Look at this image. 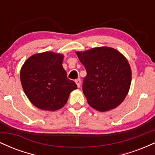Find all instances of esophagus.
<instances>
[{
    "label": "esophagus",
    "mask_w": 155,
    "mask_h": 155,
    "mask_svg": "<svg viewBox=\"0 0 155 155\" xmlns=\"http://www.w3.org/2000/svg\"><path fill=\"white\" fill-rule=\"evenodd\" d=\"M75 82L76 84V85H77L78 87H80V86H81V79H76L75 81Z\"/></svg>",
    "instance_id": "1"
}]
</instances>
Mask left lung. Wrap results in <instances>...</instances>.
I'll return each instance as SVG.
<instances>
[{
  "instance_id": "8db88e82",
  "label": "left lung",
  "mask_w": 155,
  "mask_h": 155,
  "mask_svg": "<svg viewBox=\"0 0 155 155\" xmlns=\"http://www.w3.org/2000/svg\"><path fill=\"white\" fill-rule=\"evenodd\" d=\"M76 54L87 71L82 90L89 105L104 112L122 104L129 92L132 77L124 55L108 47L76 51Z\"/></svg>"
}]
</instances>
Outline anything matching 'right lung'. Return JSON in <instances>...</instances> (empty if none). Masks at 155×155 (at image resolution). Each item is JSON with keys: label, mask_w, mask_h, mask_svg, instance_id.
Masks as SVG:
<instances>
[{"label": "right lung", "mask_w": 155, "mask_h": 155, "mask_svg": "<svg viewBox=\"0 0 155 155\" xmlns=\"http://www.w3.org/2000/svg\"><path fill=\"white\" fill-rule=\"evenodd\" d=\"M63 54L45 51L32 55L23 64L20 80L25 93L35 107L56 111L65 106L77 85L67 77Z\"/></svg>", "instance_id": "right-lung-1"}]
</instances>
